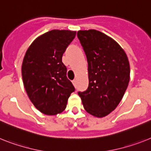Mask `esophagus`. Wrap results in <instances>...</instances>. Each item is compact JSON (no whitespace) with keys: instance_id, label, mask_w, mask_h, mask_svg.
I'll return each instance as SVG.
<instances>
[{"instance_id":"esophagus-1","label":"esophagus","mask_w":151,"mask_h":151,"mask_svg":"<svg viewBox=\"0 0 151 151\" xmlns=\"http://www.w3.org/2000/svg\"><path fill=\"white\" fill-rule=\"evenodd\" d=\"M72 83H73V84L74 86H77V80L76 79H74V80H73V81H72Z\"/></svg>"}]
</instances>
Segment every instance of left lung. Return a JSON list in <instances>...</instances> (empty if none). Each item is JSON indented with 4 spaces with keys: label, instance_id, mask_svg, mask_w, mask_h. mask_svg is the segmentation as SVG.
I'll return each mask as SVG.
<instances>
[{
    "label": "left lung",
    "instance_id": "obj_1",
    "mask_svg": "<svg viewBox=\"0 0 151 151\" xmlns=\"http://www.w3.org/2000/svg\"><path fill=\"white\" fill-rule=\"evenodd\" d=\"M78 37L88 63L89 85L78 92L87 113L103 117L121 102L130 81L126 53L114 40L96 30H79Z\"/></svg>",
    "mask_w": 151,
    "mask_h": 151
}]
</instances>
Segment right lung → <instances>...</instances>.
Here are the masks:
<instances>
[{
  "label": "right lung",
  "instance_id": "right-lung-1",
  "mask_svg": "<svg viewBox=\"0 0 151 151\" xmlns=\"http://www.w3.org/2000/svg\"><path fill=\"white\" fill-rule=\"evenodd\" d=\"M76 36V31L52 30L30 44L23 60L22 78L29 98L47 115L60 114L75 88L67 78L62 57Z\"/></svg>",
  "mask_w": 151,
  "mask_h": 151
}]
</instances>
